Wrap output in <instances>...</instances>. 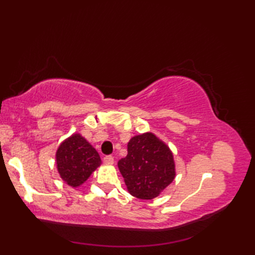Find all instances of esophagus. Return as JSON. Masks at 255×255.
<instances>
[{
    "mask_svg": "<svg viewBox=\"0 0 255 255\" xmlns=\"http://www.w3.org/2000/svg\"><path fill=\"white\" fill-rule=\"evenodd\" d=\"M103 161H104L105 164H114V158L112 155H106Z\"/></svg>",
    "mask_w": 255,
    "mask_h": 255,
    "instance_id": "1",
    "label": "esophagus"
}]
</instances>
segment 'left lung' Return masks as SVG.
I'll return each mask as SVG.
<instances>
[{
	"label": "left lung",
	"instance_id": "left-lung-1",
	"mask_svg": "<svg viewBox=\"0 0 255 255\" xmlns=\"http://www.w3.org/2000/svg\"><path fill=\"white\" fill-rule=\"evenodd\" d=\"M128 154L118 161V167L128 192L140 199H153L175 177L173 153L152 132L132 137Z\"/></svg>",
	"mask_w": 255,
	"mask_h": 255
}]
</instances>
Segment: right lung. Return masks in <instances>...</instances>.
<instances>
[{
    "instance_id": "obj_1",
    "label": "right lung",
    "mask_w": 255,
    "mask_h": 255,
    "mask_svg": "<svg viewBox=\"0 0 255 255\" xmlns=\"http://www.w3.org/2000/svg\"><path fill=\"white\" fill-rule=\"evenodd\" d=\"M56 162L61 178L72 187L82 185L102 163L97 151L80 133H73L59 145Z\"/></svg>"
}]
</instances>
